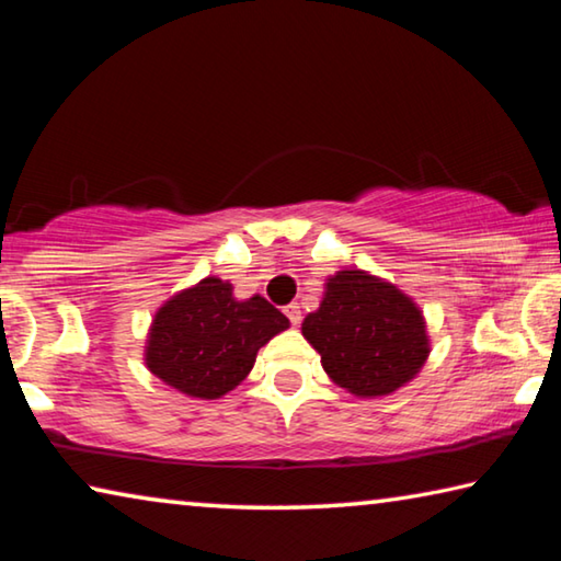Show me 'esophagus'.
Returning a JSON list of instances; mask_svg holds the SVG:
<instances>
[{
	"mask_svg": "<svg viewBox=\"0 0 561 561\" xmlns=\"http://www.w3.org/2000/svg\"><path fill=\"white\" fill-rule=\"evenodd\" d=\"M284 314L291 321V327H299L301 324V307L299 304H289V307H284Z\"/></svg>",
	"mask_w": 561,
	"mask_h": 561,
	"instance_id": "1",
	"label": "esophagus"
}]
</instances>
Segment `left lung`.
I'll return each mask as SVG.
<instances>
[{"label": "left lung", "instance_id": "1", "mask_svg": "<svg viewBox=\"0 0 561 561\" xmlns=\"http://www.w3.org/2000/svg\"><path fill=\"white\" fill-rule=\"evenodd\" d=\"M301 334L329 378L354 396H388L411 381L431 354L425 319L411 297L364 270L327 279Z\"/></svg>", "mask_w": 561, "mask_h": 561}]
</instances>
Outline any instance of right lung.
<instances>
[{
    "instance_id": "add662e5",
    "label": "right lung",
    "mask_w": 561,
    "mask_h": 561,
    "mask_svg": "<svg viewBox=\"0 0 561 561\" xmlns=\"http://www.w3.org/2000/svg\"><path fill=\"white\" fill-rule=\"evenodd\" d=\"M287 327L260 294L237 301L230 282L207 277L158 309L146 366L180 393L213 401L240 386L257 351Z\"/></svg>"
}]
</instances>
